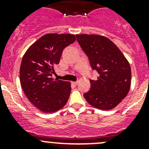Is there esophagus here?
I'll return each instance as SVG.
<instances>
[{"label":"esophagus","instance_id":"esophagus-1","mask_svg":"<svg viewBox=\"0 0 149 149\" xmlns=\"http://www.w3.org/2000/svg\"><path fill=\"white\" fill-rule=\"evenodd\" d=\"M71 84H73V85L76 86V85H77V84H78V81H73V82H71Z\"/></svg>","mask_w":149,"mask_h":149}]
</instances>
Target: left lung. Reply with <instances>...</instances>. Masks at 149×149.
Segmentation results:
<instances>
[{"instance_id": "1", "label": "left lung", "mask_w": 149, "mask_h": 149, "mask_svg": "<svg viewBox=\"0 0 149 149\" xmlns=\"http://www.w3.org/2000/svg\"><path fill=\"white\" fill-rule=\"evenodd\" d=\"M76 36L88 56L91 69L100 74L97 80L90 79L91 88L84 93V97L97 109L108 110L115 107L130 90L129 63L119 48L107 37L95 34Z\"/></svg>"}]
</instances>
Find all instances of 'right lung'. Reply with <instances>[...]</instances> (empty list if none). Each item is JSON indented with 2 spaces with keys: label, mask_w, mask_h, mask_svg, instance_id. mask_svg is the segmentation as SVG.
Instances as JSON below:
<instances>
[{
  "label": "right lung",
  "mask_w": 149,
  "mask_h": 149,
  "mask_svg": "<svg viewBox=\"0 0 149 149\" xmlns=\"http://www.w3.org/2000/svg\"><path fill=\"white\" fill-rule=\"evenodd\" d=\"M75 40L73 34H47L30 46L22 58L21 86L29 100L42 112L59 110L70 97V82L52 76L63 49Z\"/></svg>",
  "instance_id": "right-lung-1"
}]
</instances>
